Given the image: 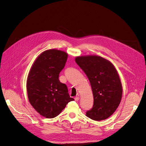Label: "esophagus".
Wrapping results in <instances>:
<instances>
[{"mask_svg":"<svg viewBox=\"0 0 146 146\" xmlns=\"http://www.w3.org/2000/svg\"><path fill=\"white\" fill-rule=\"evenodd\" d=\"M74 99H75V100H76V101H78L79 99H80V98H79L78 96H77V97H76V98H74Z\"/></svg>","mask_w":146,"mask_h":146,"instance_id":"esophagus-1","label":"esophagus"}]
</instances>
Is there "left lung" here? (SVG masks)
I'll use <instances>...</instances> for the list:
<instances>
[{
	"mask_svg": "<svg viewBox=\"0 0 146 146\" xmlns=\"http://www.w3.org/2000/svg\"><path fill=\"white\" fill-rule=\"evenodd\" d=\"M75 61L89 79L93 94V107L86 116L98 121L107 119L122 99V86L116 69L109 60L98 55L78 56Z\"/></svg>",
	"mask_w": 146,
	"mask_h": 146,
	"instance_id": "left-lung-1",
	"label": "left lung"
}]
</instances>
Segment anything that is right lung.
Here are the masks:
<instances>
[{
  "mask_svg": "<svg viewBox=\"0 0 146 146\" xmlns=\"http://www.w3.org/2000/svg\"><path fill=\"white\" fill-rule=\"evenodd\" d=\"M67 53L52 48L42 52L35 60L27 80V92L31 105L40 115L54 118L69 102L68 87L59 80L66 64Z\"/></svg>",
  "mask_w": 146,
  "mask_h": 146,
  "instance_id": "1",
  "label": "right lung"
}]
</instances>
